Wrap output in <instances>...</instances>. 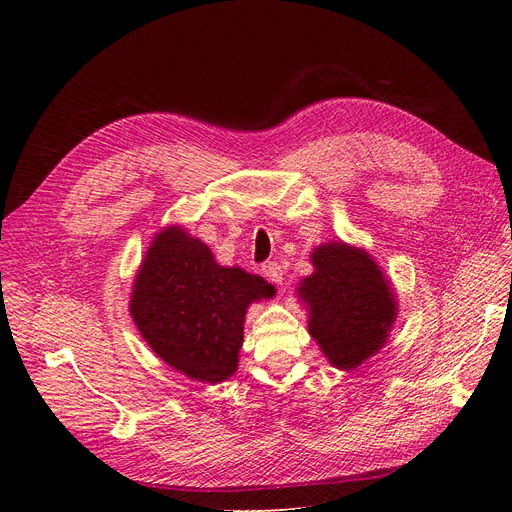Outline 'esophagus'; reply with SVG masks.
<instances>
[{"label": "esophagus", "mask_w": 512, "mask_h": 512, "mask_svg": "<svg viewBox=\"0 0 512 512\" xmlns=\"http://www.w3.org/2000/svg\"><path fill=\"white\" fill-rule=\"evenodd\" d=\"M261 270H263V274H265L267 280L274 282V284H282V265H280V263L267 261V263H263Z\"/></svg>", "instance_id": "1"}]
</instances>
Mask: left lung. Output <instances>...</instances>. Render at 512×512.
<instances>
[{"instance_id": "left-lung-1", "label": "left lung", "mask_w": 512, "mask_h": 512, "mask_svg": "<svg viewBox=\"0 0 512 512\" xmlns=\"http://www.w3.org/2000/svg\"><path fill=\"white\" fill-rule=\"evenodd\" d=\"M311 263L315 272L297 290L309 309V334L334 367L351 371L386 344L394 290L369 253L344 242L317 247Z\"/></svg>"}]
</instances>
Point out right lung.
<instances>
[{
  "label": "right lung",
  "instance_id": "right-lung-1",
  "mask_svg": "<svg viewBox=\"0 0 512 512\" xmlns=\"http://www.w3.org/2000/svg\"><path fill=\"white\" fill-rule=\"evenodd\" d=\"M274 292L261 276L218 265L205 242L170 226L155 234L134 278L130 315L159 359L218 384L238 367L247 307Z\"/></svg>",
  "mask_w": 512,
  "mask_h": 512
}]
</instances>
